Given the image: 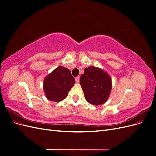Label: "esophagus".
<instances>
[{"instance_id": "esophagus-1", "label": "esophagus", "mask_w": 156, "mask_h": 156, "mask_svg": "<svg viewBox=\"0 0 156 156\" xmlns=\"http://www.w3.org/2000/svg\"><path fill=\"white\" fill-rule=\"evenodd\" d=\"M75 81H76V83H78L79 82V76L75 77Z\"/></svg>"}]
</instances>
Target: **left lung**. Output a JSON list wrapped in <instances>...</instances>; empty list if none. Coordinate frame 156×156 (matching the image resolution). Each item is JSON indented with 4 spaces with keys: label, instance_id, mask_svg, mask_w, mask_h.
<instances>
[{
    "label": "left lung",
    "instance_id": "left-lung-1",
    "mask_svg": "<svg viewBox=\"0 0 156 156\" xmlns=\"http://www.w3.org/2000/svg\"><path fill=\"white\" fill-rule=\"evenodd\" d=\"M79 82L86 100L94 105H100L107 101L111 91L110 75L101 68L90 66L84 69Z\"/></svg>",
    "mask_w": 156,
    "mask_h": 156
}]
</instances>
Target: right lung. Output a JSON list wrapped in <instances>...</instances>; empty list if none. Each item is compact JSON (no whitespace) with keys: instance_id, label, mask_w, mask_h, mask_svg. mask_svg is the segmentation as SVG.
<instances>
[{"instance_id":"right-lung-1","label":"right lung","mask_w":156,"mask_h":156,"mask_svg":"<svg viewBox=\"0 0 156 156\" xmlns=\"http://www.w3.org/2000/svg\"><path fill=\"white\" fill-rule=\"evenodd\" d=\"M75 83L70 70L59 66L47 76L44 81V90L47 98L58 102L67 97Z\"/></svg>"}]
</instances>
